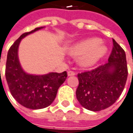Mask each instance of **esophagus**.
Returning <instances> with one entry per match:
<instances>
[{"label": "esophagus", "instance_id": "obj_1", "mask_svg": "<svg viewBox=\"0 0 133 133\" xmlns=\"http://www.w3.org/2000/svg\"><path fill=\"white\" fill-rule=\"evenodd\" d=\"M76 75V73L74 71H68V76H75Z\"/></svg>", "mask_w": 133, "mask_h": 133}]
</instances>
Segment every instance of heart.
<instances>
[{"instance_id": "b5f03b06", "label": "heart", "mask_w": 133, "mask_h": 133, "mask_svg": "<svg viewBox=\"0 0 133 133\" xmlns=\"http://www.w3.org/2000/svg\"><path fill=\"white\" fill-rule=\"evenodd\" d=\"M100 43L98 38L85 40L73 45L69 50V53L71 55H81L79 62L83 66H91L107 52V48L100 45Z\"/></svg>"}]
</instances>
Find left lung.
I'll list each match as a JSON object with an SVG mask.
<instances>
[{
    "label": "left lung",
    "mask_w": 133,
    "mask_h": 133,
    "mask_svg": "<svg viewBox=\"0 0 133 133\" xmlns=\"http://www.w3.org/2000/svg\"><path fill=\"white\" fill-rule=\"evenodd\" d=\"M108 62L78 74L76 97L88 110L98 111L108 108L115 103L124 89L128 77L126 56L114 39Z\"/></svg>",
    "instance_id": "left-lung-1"
}]
</instances>
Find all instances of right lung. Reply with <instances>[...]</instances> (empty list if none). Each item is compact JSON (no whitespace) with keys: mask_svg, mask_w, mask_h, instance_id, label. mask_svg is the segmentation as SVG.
I'll use <instances>...</instances> for the list:
<instances>
[{"mask_svg":"<svg viewBox=\"0 0 133 133\" xmlns=\"http://www.w3.org/2000/svg\"><path fill=\"white\" fill-rule=\"evenodd\" d=\"M43 27H37L23 34L10 48L5 66V78L12 95L17 102L31 109H40L50 105L59 88L67 77L66 71L45 75H31L24 72L18 59L21 40Z\"/></svg>","mask_w":133,"mask_h":133,"instance_id":"obj_1","label":"right lung"}]
</instances>
